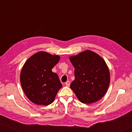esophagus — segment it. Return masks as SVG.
Masks as SVG:
<instances>
[{
  "mask_svg": "<svg viewBox=\"0 0 132 132\" xmlns=\"http://www.w3.org/2000/svg\"><path fill=\"white\" fill-rule=\"evenodd\" d=\"M70 82H69V81H67V82H65V85L67 86H70Z\"/></svg>",
  "mask_w": 132,
  "mask_h": 132,
  "instance_id": "34e87169",
  "label": "esophagus"
}]
</instances>
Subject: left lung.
Instances as JSON below:
<instances>
[{"mask_svg": "<svg viewBox=\"0 0 132 132\" xmlns=\"http://www.w3.org/2000/svg\"><path fill=\"white\" fill-rule=\"evenodd\" d=\"M70 61L75 67V76L70 88L79 101L91 104L102 98L110 84L109 70L104 59L86 50L70 56Z\"/></svg>", "mask_w": 132, "mask_h": 132, "instance_id": "obj_1", "label": "left lung"}]
</instances>
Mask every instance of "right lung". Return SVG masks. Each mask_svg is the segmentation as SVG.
<instances>
[{
  "instance_id": "1",
  "label": "right lung",
  "mask_w": 132,
  "mask_h": 132,
  "mask_svg": "<svg viewBox=\"0 0 132 132\" xmlns=\"http://www.w3.org/2000/svg\"><path fill=\"white\" fill-rule=\"evenodd\" d=\"M59 59V55L41 51L34 54L23 65L20 77L21 87L32 103L47 106L54 102L62 86L58 75L52 71Z\"/></svg>"
}]
</instances>
